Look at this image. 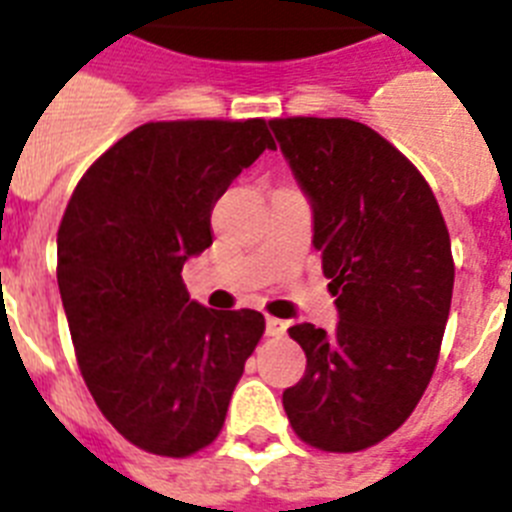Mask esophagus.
<instances>
[{"instance_id": "34e87169", "label": "esophagus", "mask_w": 512, "mask_h": 512, "mask_svg": "<svg viewBox=\"0 0 512 512\" xmlns=\"http://www.w3.org/2000/svg\"><path fill=\"white\" fill-rule=\"evenodd\" d=\"M287 332V324L282 319H274V316H266V335L269 337H282Z\"/></svg>"}]
</instances>
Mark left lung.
I'll list each match as a JSON object with an SVG mask.
<instances>
[{"instance_id": "8db88e82", "label": "left lung", "mask_w": 512, "mask_h": 512, "mask_svg": "<svg viewBox=\"0 0 512 512\" xmlns=\"http://www.w3.org/2000/svg\"><path fill=\"white\" fill-rule=\"evenodd\" d=\"M269 125L314 204V248L340 311L335 332L287 329L306 374L282 405L306 445L358 453L400 429L432 379L453 301L450 232L424 175L369 125Z\"/></svg>"}]
</instances>
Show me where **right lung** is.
I'll return each instance as SVG.
<instances>
[{
    "label": "right lung",
    "mask_w": 512,
    "mask_h": 512,
    "mask_svg": "<svg viewBox=\"0 0 512 512\" xmlns=\"http://www.w3.org/2000/svg\"><path fill=\"white\" fill-rule=\"evenodd\" d=\"M266 149L277 146L261 117L146 122L67 201L57 282L78 369L104 418L146 453L211 445L264 335L259 311L190 301L180 272L211 246L219 196Z\"/></svg>",
    "instance_id": "obj_1"
}]
</instances>
